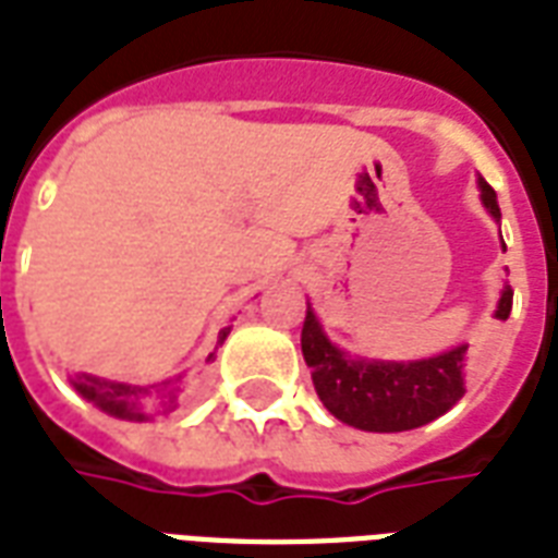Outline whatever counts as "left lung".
Masks as SVG:
<instances>
[{
	"instance_id": "left-lung-1",
	"label": "left lung",
	"mask_w": 558,
	"mask_h": 558,
	"mask_svg": "<svg viewBox=\"0 0 558 558\" xmlns=\"http://www.w3.org/2000/svg\"><path fill=\"white\" fill-rule=\"evenodd\" d=\"M480 202L500 222L497 193L477 178ZM506 251V245H504ZM512 313V287L504 283L495 318ZM301 351L313 372V386L327 412L348 427L365 433H403L430 424L465 395L468 345L450 348L424 360H368L351 356L327 339L325 327L307 304Z\"/></svg>"
}]
</instances>
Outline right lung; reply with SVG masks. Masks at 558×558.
I'll return each mask as SVG.
<instances>
[{"label": "right lung", "mask_w": 558, "mask_h": 558, "mask_svg": "<svg viewBox=\"0 0 558 558\" xmlns=\"http://www.w3.org/2000/svg\"><path fill=\"white\" fill-rule=\"evenodd\" d=\"M231 333V325L219 330L216 348L222 345ZM213 356V354H210ZM207 356V360H210ZM72 389L84 398V401L96 403L101 412H108L113 418L125 421H151L155 415H166L181 403L184 395V374H178L175 380L151 383V386H134V383L105 380L96 374H72Z\"/></svg>", "instance_id": "add662e5"}]
</instances>
